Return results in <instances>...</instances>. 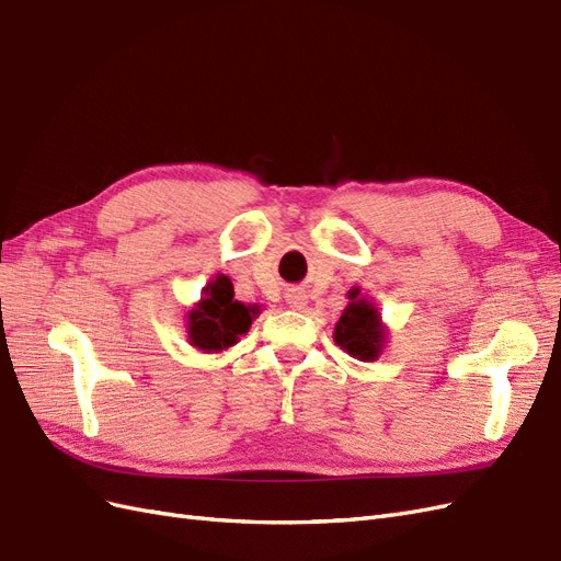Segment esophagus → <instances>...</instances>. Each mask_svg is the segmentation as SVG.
<instances>
[{
    "label": "esophagus",
    "instance_id": "esophagus-1",
    "mask_svg": "<svg viewBox=\"0 0 561 561\" xmlns=\"http://www.w3.org/2000/svg\"><path fill=\"white\" fill-rule=\"evenodd\" d=\"M285 301H287V307H290V309H304V307H307V297H304V293H299V290L287 293Z\"/></svg>",
    "mask_w": 561,
    "mask_h": 561
}]
</instances>
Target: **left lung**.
<instances>
[{
  "label": "left lung",
  "instance_id": "obj_1",
  "mask_svg": "<svg viewBox=\"0 0 561 561\" xmlns=\"http://www.w3.org/2000/svg\"><path fill=\"white\" fill-rule=\"evenodd\" d=\"M388 328L383 325L377 304L360 295V287L348 290V304L334 325V344L351 358L371 363L386 346Z\"/></svg>",
  "mask_w": 561,
  "mask_h": 561
}]
</instances>
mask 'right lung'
<instances>
[{
  "mask_svg": "<svg viewBox=\"0 0 561 561\" xmlns=\"http://www.w3.org/2000/svg\"><path fill=\"white\" fill-rule=\"evenodd\" d=\"M260 311V304L233 299L231 280L217 274L203 287L192 311H186V339L196 351L222 353L239 344Z\"/></svg>",
  "mask_w": 561,
  "mask_h": 561,
  "instance_id": "right-lung-1",
  "label": "right lung"
}]
</instances>
